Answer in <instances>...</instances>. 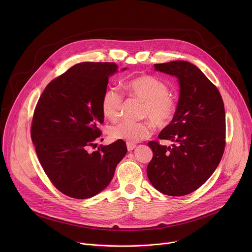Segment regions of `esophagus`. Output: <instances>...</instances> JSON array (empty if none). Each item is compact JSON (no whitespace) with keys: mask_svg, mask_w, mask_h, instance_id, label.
I'll list each match as a JSON object with an SVG mask.
<instances>
[{"mask_svg":"<svg viewBox=\"0 0 252 252\" xmlns=\"http://www.w3.org/2000/svg\"><path fill=\"white\" fill-rule=\"evenodd\" d=\"M135 145H133V143H130V142H127L126 143V148H127V151L128 152H131V151H133L134 149H135Z\"/></svg>","mask_w":252,"mask_h":252,"instance_id":"obj_1","label":"esophagus"}]
</instances>
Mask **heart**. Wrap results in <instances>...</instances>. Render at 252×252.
<instances>
[{"instance_id": "b5f03b06", "label": "heart", "mask_w": 252, "mask_h": 252, "mask_svg": "<svg viewBox=\"0 0 252 252\" xmlns=\"http://www.w3.org/2000/svg\"><path fill=\"white\" fill-rule=\"evenodd\" d=\"M126 90L134 97L143 101L141 117L151 120L157 126L162 127L172 120L176 103L169 94L167 86L156 77L143 76L132 79L126 84ZM123 94L119 89L111 87L106 89L101 98V109L104 117L116 120L122 110ZM153 132L151 122L130 123L120 122L109 128L113 139L137 142L148 138Z\"/></svg>"}]
</instances>
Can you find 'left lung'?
I'll return each mask as SVG.
<instances>
[{"label": "left lung", "mask_w": 252, "mask_h": 252, "mask_svg": "<svg viewBox=\"0 0 252 252\" xmlns=\"http://www.w3.org/2000/svg\"><path fill=\"white\" fill-rule=\"evenodd\" d=\"M155 69L175 77L179 97L172 121L158 134L173 141L148 145L154 156L147 173L163 194L182 196L200 188L217 169L225 147V111L218 90L194 64L186 61L156 63Z\"/></svg>", "instance_id": "8db88e82"}]
</instances>
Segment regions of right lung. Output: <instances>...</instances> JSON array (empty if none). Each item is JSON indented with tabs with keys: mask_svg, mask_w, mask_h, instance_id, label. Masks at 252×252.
<instances>
[{
	"mask_svg": "<svg viewBox=\"0 0 252 252\" xmlns=\"http://www.w3.org/2000/svg\"><path fill=\"white\" fill-rule=\"evenodd\" d=\"M118 68L114 63L75 64L47 86L35 106V153L53 185L69 197L90 198L103 190L127 152L124 140L88 152L101 134V98Z\"/></svg>",
	"mask_w": 252,
	"mask_h": 252,
	"instance_id": "obj_1",
	"label": "right lung"
}]
</instances>
